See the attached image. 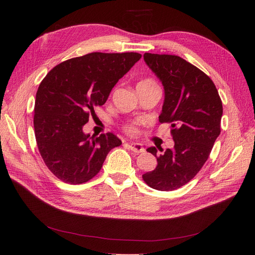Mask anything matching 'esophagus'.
Segmentation results:
<instances>
[{"instance_id": "esophagus-1", "label": "esophagus", "mask_w": 255, "mask_h": 255, "mask_svg": "<svg viewBox=\"0 0 255 255\" xmlns=\"http://www.w3.org/2000/svg\"><path fill=\"white\" fill-rule=\"evenodd\" d=\"M128 146H129V149L132 150L133 152H135V153H143V152H144L143 146H142L140 143L132 142V143L128 144Z\"/></svg>"}]
</instances>
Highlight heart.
<instances>
[{
	"instance_id": "1",
	"label": "heart",
	"mask_w": 255,
	"mask_h": 255,
	"mask_svg": "<svg viewBox=\"0 0 255 255\" xmlns=\"http://www.w3.org/2000/svg\"><path fill=\"white\" fill-rule=\"evenodd\" d=\"M155 85L156 83L151 79H145L138 83V86H155ZM141 125L142 123L140 121H132L127 123V125L123 127V129H125V132H127L128 135L134 136L139 133V128Z\"/></svg>"
}]
</instances>
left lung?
Wrapping results in <instances>:
<instances>
[{
  "mask_svg": "<svg viewBox=\"0 0 255 255\" xmlns=\"http://www.w3.org/2000/svg\"><path fill=\"white\" fill-rule=\"evenodd\" d=\"M143 58L164 86L159 122L171 123L174 146L158 156L161 146L146 149L157 166L142 180L156 190H174L194 179L210 156L221 130L222 102L210 76L182 57L144 53Z\"/></svg>",
  "mask_w": 255,
  "mask_h": 255,
  "instance_id": "obj_1",
  "label": "left lung"
}]
</instances>
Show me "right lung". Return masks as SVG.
<instances>
[{
	"label": "right lung",
	"instance_id": "obj_1",
	"mask_svg": "<svg viewBox=\"0 0 255 255\" xmlns=\"http://www.w3.org/2000/svg\"><path fill=\"white\" fill-rule=\"evenodd\" d=\"M141 58L139 53L94 52L54 67L38 87L34 128L40 155L65 183L82 184L101 170L122 142L113 133L92 136L83 127L103 105L117 82Z\"/></svg>",
	"mask_w": 255,
	"mask_h": 255
}]
</instances>
